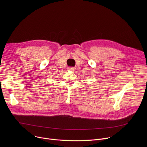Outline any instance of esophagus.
Returning <instances> with one entry per match:
<instances>
[{
    "instance_id": "esophagus-1",
    "label": "esophagus",
    "mask_w": 147,
    "mask_h": 147,
    "mask_svg": "<svg viewBox=\"0 0 147 147\" xmlns=\"http://www.w3.org/2000/svg\"><path fill=\"white\" fill-rule=\"evenodd\" d=\"M68 69H69V70H70V71H74L75 68H74V67H69V68H68Z\"/></svg>"
}]
</instances>
